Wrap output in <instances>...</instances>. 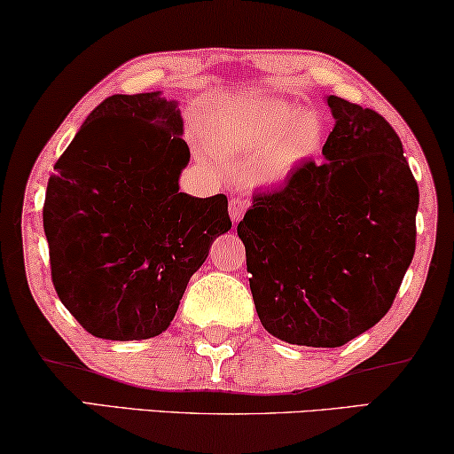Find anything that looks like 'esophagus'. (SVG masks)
Here are the masks:
<instances>
[{
    "mask_svg": "<svg viewBox=\"0 0 454 454\" xmlns=\"http://www.w3.org/2000/svg\"><path fill=\"white\" fill-rule=\"evenodd\" d=\"M246 208H247L246 198H239V196L231 198V202H229V215H231V221L239 223L241 216L246 213Z\"/></svg>",
    "mask_w": 454,
    "mask_h": 454,
    "instance_id": "obj_1",
    "label": "esophagus"
}]
</instances>
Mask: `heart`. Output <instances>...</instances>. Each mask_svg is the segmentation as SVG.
<instances>
[{"mask_svg":"<svg viewBox=\"0 0 454 454\" xmlns=\"http://www.w3.org/2000/svg\"><path fill=\"white\" fill-rule=\"evenodd\" d=\"M208 138L223 153L254 163L264 184H283L320 151L325 121L316 111H297L285 101L241 103L221 109Z\"/></svg>","mask_w":454,"mask_h":454,"instance_id":"b5f03b06","label":"heart"}]
</instances>
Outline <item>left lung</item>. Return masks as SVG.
Wrapping results in <instances>:
<instances>
[{
	"mask_svg": "<svg viewBox=\"0 0 454 454\" xmlns=\"http://www.w3.org/2000/svg\"><path fill=\"white\" fill-rule=\"evenodd\" d=\"M322 163L254 194L239 221L258 318L291 345L340 347L380 322L415 252L419 190L380 114L326 97Z\"/></svg>",
	"mask_w": 454,
	"mask_h": 454,
	"instance_id": "obj_1",
	"label": "left lung"
}]
</instances>
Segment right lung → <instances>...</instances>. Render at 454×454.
Wrapping results in <instances>:
<instances>
[{"instance_id": "1", "label": "right lung", "mask_w": 454, "mask_h": 454, "mask_svg": "<svg viewBox=\"0 0 454 454\" xmlns=\"http://www.w3.org/2000/svg\"><path fill=\"white\" fill-rule=\"evenodd\" d=\"M182 134L177 101L114 95L53 167L43 207L53 287L92 337L167 331L190 277L231 229L225 194L179 192L190 160Z\"/></svg>"}]
</instances>
